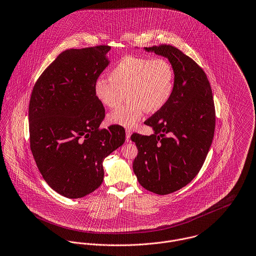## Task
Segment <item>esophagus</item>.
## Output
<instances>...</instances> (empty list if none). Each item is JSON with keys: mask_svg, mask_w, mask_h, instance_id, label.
<instances>
[{"mask_svg": "<svg viewBox=\"0 0 256 256\" xmlns=\"http://www.w3.org/2000/svg\"><path fill=\"white\" fill-rule=\"evenodd\" d=\"M130 136H132V130H126V142H130Z\"/></svg>", "mask_w": 256, "mask_h": 256, "instance_id": "34e87169", "label": "esophagus"}]
</instances>
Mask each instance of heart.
<instances>
[{"label":"heart","instance_id":"heart-1","mask_svg":"<svg viewBox=\"0 0 256 256\" xmlns=\"http://www.w3.org/2000/svg\"><path fill=\"white\" fill-rule=\"evenodd\" d=\"M110 80L98 78L94 92L106 108L124 104L112 112L108 122L112 124L134 128L146 110L156 114L170 100L174 90V70L164 58L126 56L110 72Z\"/></svg>","mask_w":256,"mask_h":256}]
</instances>
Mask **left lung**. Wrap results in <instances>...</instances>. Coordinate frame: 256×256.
I'll list each match as a JSON object with an SVG mask.
<instances>
[{
	"mask_svg": "<svg viewBox=\"0 0 256 256\" xmlns=\"http://www.w3.org/2000/svg\"><path fill=\"white\" fill-rule=\"evenodd\" d=\"M144 50L170 60L174 90L144 122L154 134L130 136L138 150L132 168L142 188L164 196L188 184L200 170L214 140L216 110L208 76L192 58L170 44Z\"/></svg>",
	"mask_w": 256,
	"mask_h": 256,
	"instance_id": "8db88e82",
	"label": "left lung"
}]
</instances>
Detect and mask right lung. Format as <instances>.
<instances>
[{
	"label": "right lung",
	"instance_id": "obj_1",
	"mask_svg": "<svg viewBox=\"0 0 256 256\" xmlns=\"http://www.w3.org/2000/svg\"><path fill=\"white\" fill-rule=\"evenodd\" d=\"M108 46L62 52L44 70L28 106L30 144L46 182L68 198L94 192L104 180V160L124 144V128H100L104 106L94 86L110 64Z\"/></svg>",
	"mask_w": 256,
	"mask_h": 256
}]
</instances>
